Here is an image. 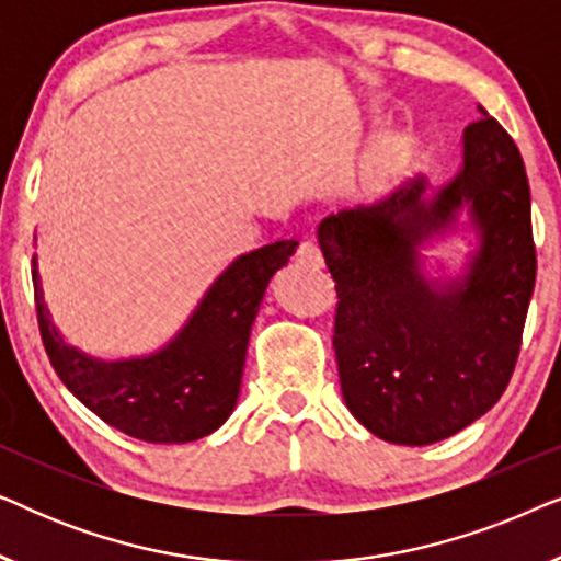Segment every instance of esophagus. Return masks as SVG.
Masks as SVG:
<instances>
[{"instance_id": "34e87169", "label": "esophagus", "mask_w": 561, "mask_h": 561, "mask_svg": "<svg viewBox=\"0 0 561 561\" xmlns=\"http://www.w3.org/2000/svg\"><path fill=\"white\" fill-rule=\"evenodd\" d=\"M296 263L309 265V267H321L324 265V257H321L319 248L313 242H301L296 250Z\"/></svg>"}]
</instances>
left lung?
Segmentation results:
<instances>
[{"mask_svg":"<svg viewBox=\"0 0 561 561\" xmlns=\"http://www.w3.org/2000/svg\"><path fill=\"white\" fill-rule=\"evenodd\" d=\"M478 112L447 183L416 173L317 232L340 298L342 398L367 432L393 444L424 447L462 432L497 403L518 359L536 280L531 191L516 142ZM455 231L476 237L466 271L432 279L420 250Z\"/></svg>","mask_w":561,"mask_h":561,"instance_id":"8db88e82","label":"left lung"}]
</instances>
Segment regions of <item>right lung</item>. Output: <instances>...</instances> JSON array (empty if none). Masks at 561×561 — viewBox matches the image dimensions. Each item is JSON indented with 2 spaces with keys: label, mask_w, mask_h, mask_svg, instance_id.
<instances>
[{
  "label": "right lung",
  "mask_w": 561,
  "mask_h": 561,
  "mask_svg": "<svg viewBox=\"0 0 561 561\" xmlns=\"http://www.w3.org/2000/svg\"><path fill=\"white\" fill-rule=\"evenodd\" d=\"M298 248L278 240L232 260L206 288L173 340L148 355L102 359L68 344L43 298L37 255V324L64 386L106 424L152 444H186L225 424L240 398L250 329L265 288Z\"/></svg>",
  "instance_id": "right-lung-1"
}]
</instances>
